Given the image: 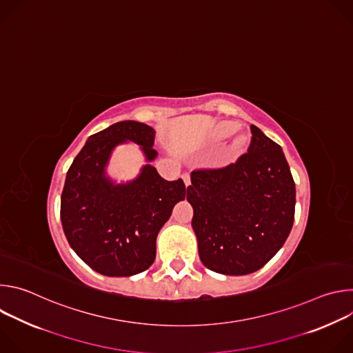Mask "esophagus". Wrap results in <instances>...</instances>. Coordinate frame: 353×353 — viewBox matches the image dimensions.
Returning <instances> with one entry per match:
<instances>
[{"mask_svg":"<svg viewBox=\"0 0 353 353\" xmlns=\"http://www.w3.org/2000/svg\"><path fill=\"white\" fill-rule=\"evenodd\" d=\"M181 179H183V181H184V184H185V187H188L190 184H191V179H190V174H187V173H184L183 176H181Z\"/></svg>","mask_w":353,"mask_h":353,"instance_id":"34e87169","label":"esophagus"}]
</instances>
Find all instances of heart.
<instances>
[{"label":"heart","instance_id":"heart-1","mask_svg":"<svg viewBox=\"0 0 353 353\" xmlns=\"http://www.w3.org/2000/svg\"><path fill=\"white\" fill-rule=\"evenodd\" d=\"M237 130H239V124L234 123V121L218 123L212 130L211 141H212V143L219 145V143L225 142L226 139H229L234 134V137H233V139L229 145V155L230 157H240L248 149L251 138L247 132L237 131Z\"/></svg>","mask_w":353,"mask_h":353}]
</instances>
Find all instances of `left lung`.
Masks as SVG:
<instances>
[{
  "mask_svg": "<svg viewBox=\"0 0 353 353\" xmlns=\"http://www.w3.org/2000/svg\"><path fill=\"white\" fill-rule=\"evenodd\" d=\"M248 152L219 170L191 173L187 201L203 264L223 275L263 268L285 244L296 188L282 148L251 125Z\"/></svg>",
  "mask_w": 353,
  "mask_h": 353,
  "instance_id": "8db88e82",
  "label": "left lung"
}]
</instances>
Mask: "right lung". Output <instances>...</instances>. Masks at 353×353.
<instances>
[{"label": "right lung", "instance_id": "right-lung-1", "mask_svg": "<svg viewBox=\"0 0 353 353\" xmlns=\"http://www.w3.org/2000/svg\"><path fill=\"white\" fill-rule=\"evenodd\" d=\"M137 143L145 165L137 178L117 182L108 174L112 150ZM155 130L125 120L90 135L67 172L61 223L77 256L106 276H131L157 257V237L174 205L185 198L181 179L168 181L152 162Z\"/></svg>", "mask_w": 353, "mask_h": 353}]
</instances>
